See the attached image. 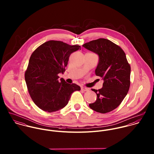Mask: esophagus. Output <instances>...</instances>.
Instances as JSON below:
<instances>
[{"mask_svg": "<svg viewBox=\"0 0 154 154\" xmlns=\"http://www.w3.org/2000/svg\"><path fill=\"white\" fill-rule=\"evenodd\" d=\"M81 89L84 91H89V88H86V87H81Z\"/></svg>", "mask_w": 154, "mask_h": 154, "instance_id": "obj_1", "label": "esophagus"}]
</instances>
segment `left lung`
<instances>
[{
    "mask_svg": "<svg viewBox=\"0 0 154 154\" xmlns=\"http://www.w3.org/2000/svg\"><path fill=\"white\" fill-rule=\"evenodd\" d=\"M82 46L98 54L99 60L95 74L104 80L101 89H92L97 98L89 106L100 113L110 112L121 104L128 92L131 84V66L124 51L107 39L92 40Z\"/></svg>",
    "mask_w": 154,
    "mask_h": 154,
    "instance_id": "obj_1",
    "label": "left lung"
}]
</instances>
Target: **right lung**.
<instances>
[{
    "label": "right lung",
    "mask_w": 154,
    "mask_h": 154,
    "mask_svg": "<svg viewBox=\"0 0 154 154\" xmlns=\"http://www.w3.org/2000/svg\"><path fill=\"white\" fill-rule=\"evenodd\" d=\"M81 50L60 41L50 40L40 45L31 54L25 73L29 94L40 109L48 112L65 107L72 94L80 91L75 84H67L59 73L65 71L70 55Z\"/></svg>",
    "instance_id": "right-lung-1"
}]
</instances>
